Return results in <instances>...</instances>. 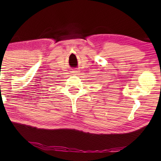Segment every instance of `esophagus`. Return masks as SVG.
I'll return each mask as SVG.
<instances>
[{
    "mask_svg": "<svg viewBox=\"0 0 161 161\" xmlns=\"http://www.w3.org/2000/svg\"><path fill=\"white\" fill-rule=\"evenodd\" d=\"M78 72H79L78 71V70H73V71H72V74L75 75H77L79 74Z\"/></svg>",
    "mask_w": 161,
    "mask_h": 161,
    "instance_id": "esophagus-1",
    "label": "esophagus"
}]
</instances>
